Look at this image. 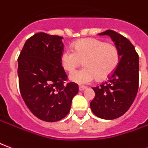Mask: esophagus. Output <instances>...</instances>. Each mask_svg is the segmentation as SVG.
Returning a JSON list of instances; mask_svg holds the SVG:
<instances>
[{"label": "esophagus", "mask_w": 148, "mask_h": 148, "mask_svg": "<svg viewBox=\"0 0 148 148\" xmlns=\"http://www.w3.org/2000/svg\"><path fill=\"white\" fill-rule=\"evenodd\" d=\"M78 89L80 91H84V90H86L87 89L86 86H78Z\"/></svg>", "instance_id": "obj_1"}]
</instances>
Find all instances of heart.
<instances>
[{"instance_id": "heart-1", "label": "heart", "mask_w": 148, "mask_h": 148, "mask_svg": "<svg viewBox=\"0 0 148 148\" xmlns=\"http://www.w3.org/2000/svg\"><path fill=\"white\" fill-rule=\"evenodd\" d=\"M74 51L65 49L62 52V66L68 72L74 71L83 62L85 67L74 71L70 79L78 84H90L95 78L104 80L109 77L117 67L120 52L116 46L103 40L86 39L73 45Z\"/></svg>"}]
</instances>
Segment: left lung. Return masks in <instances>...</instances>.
Listing matches in <instances>:
<instances>
[{
  "instance_id": "8db88e82",
  "label": "left lung",
  "mask_w": 148,
  "mask_h": 148,
  "mask_svg": "<svg viewBox=\"0 0 148 148\" xmlns=\"http://www.w3.org/2000/svg\"><path fill=\"white\" fill-rule=\"evenodd\" d=\"M99 36H109L120 52V62L109 80L93 87L95 97L90 103L93 114L105 120L124 115L132 105L139 88V55L132 42L114 31Z\"/></svg>"
}]
</instances>
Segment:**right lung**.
<instances>
[{
  "label": "right lung",
  "mask_w": 148,
  "mask_h": 148,
  "mask_svg": "<svg viewBox=\"0 0 148 148\" xmlns=\"http://www.w3.org/2000/svg\"><path fill=\"white\" fill-rule=\"evenodd\" d=\"M62 37L39 32L25 42L18 58L21 96L36 117L47 122L62 120L69 113L77 84L69 82L60 62Z\"/></svg>",
  "instance_id": "1"
}]
</instances>
